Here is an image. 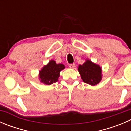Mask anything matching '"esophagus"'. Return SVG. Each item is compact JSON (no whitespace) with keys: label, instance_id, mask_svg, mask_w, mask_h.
Instances as JSON below:
<instances>
[{"label":"esophagus","instance_id":"esophagus-1","mask_svg":"<svg viewBox=\"0 0 131 131\" xmlns=\"http://www.w3.org/2000/svg\"><path fill=\"white\" fill-rule=\"evenodd\" d=\"M69 67L72 68H74L75 67V63H72V64H70Z\"/></svg>","mask_w":131,"mask_h":131}]
</instances>
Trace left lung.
<instances>
[{
  "label": "left lung",
  "instance_id": "1",
  "mask_svg": "<svg viewBox=\"0 0 131 131\" xmlns=\"http://www.w3.org/2000/svg\"><path fill=\"white\" fill-rule=\"evenodd\" d=\"M78 71L80 73L83 82L91 85H96L102 79L101 68L89 59L78 67Z\"/></svg>",
  "mask_w": 131,
  "mask_h": 131
}]
</instances>
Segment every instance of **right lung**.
<instances>
[{"label":"right lung","instance_id":"add662e5","mask_svg":"<svg viewBox=\"0 0 131 131\" xmlns=\"http://www.w3.org/2000/svg\"><path fill=\"white\" fill-rule=\"evenodd\" d=\"M65 67L63 64H56L54 60H51L47 65H45L39 71V79L40 82L45 85H51L58 80L59 73L64 69Z\"/></svg>","mask_w":131,"mask_h":131}]
</instances>
